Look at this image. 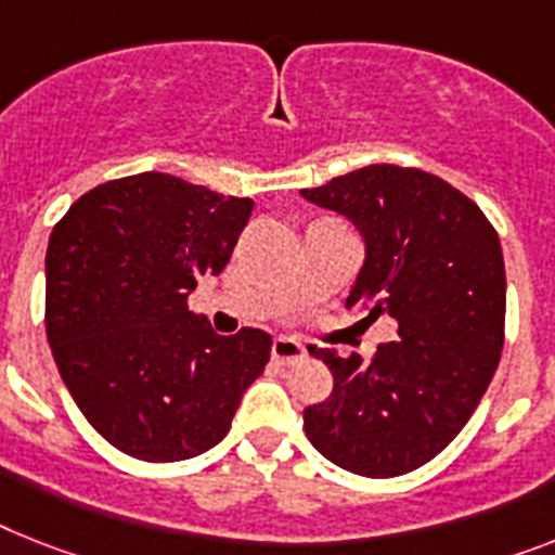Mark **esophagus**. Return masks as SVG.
<instances>
[{
  "label": "esophagus",
  "instance_id": "1",
  "mask_svg": "<svg viewBox=\"0 0 555 555\" xmlns=\"http://www.w3.org/2000/svg\"><path fill=\"white\" fill-rule=\"evenodd\" d=\"M272 360L278 365L304 363V360H306L304 343L292 340V337H278V340L272 343Z\"/></svg>",
  "mask_w": 555,
  "mask_h": 555
}]
</instances>
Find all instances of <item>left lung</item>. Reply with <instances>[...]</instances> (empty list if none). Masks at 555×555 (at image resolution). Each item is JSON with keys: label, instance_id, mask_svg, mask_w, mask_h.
<instances>
[{"label": "left lung", "instance_id": "1", "mask_svg": "<svg viewBox=\"0 0 555 555\" xmlns=\"http://www.w3.org/2000/svg\"><path fill=\"white\" fill-rule=\"evenodd\" d=\"M306 201L346 215L365 241L346 309L397 320L377 354H311L332 369L328 400L304 411L306 437L351 474L388 479L431 462L465 428L505 346V260L468 195L414 167L371 164Z\"/></svg>", "mask_w": 555, "mask_h": 555}]
</instances>
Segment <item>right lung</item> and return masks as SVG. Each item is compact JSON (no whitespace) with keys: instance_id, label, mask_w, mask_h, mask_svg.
<instances>
[{"instance_id":"right-lung-1","label":"right lung","mask_w":555,"mask_h":555,"mask_svg":"<svg viewBox=\"0 0 555 555\" xmlns=\"http://www.w3.org/2000/svg\"><path fill=\"white\" fill-rule=\"evenodd\" d=\"M232 198L167 172L85 192L53 227L44 326L64 386L118 451L178 462L227 437L272 337L215 334L186 297L221 274L249 221Z\"/></svg>"}]
</instances>
